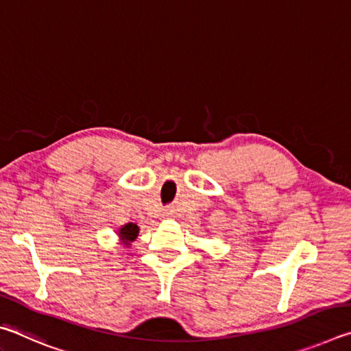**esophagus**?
Wrapping results in <instances>:
<instances>
[{"instance_id":"1","label":"esophagus","mask_w":351,"mask_h":351,"mask_svg":"<svg viewBox=\"0 0 351 351\" xmlns=\"http://www.w3.org/2000/svg\"><path fill=\"white\" fill-rule=\"evenodd\" d=\"M164 215H165V217H171V215H173V209H165Z\"/></svg>"}]
</instances>
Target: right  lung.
<instances>
[{
    "instance_id": "obj_1",
    "label": "right lung",
    "mask_w": 351,
    "mask_h": 351,
    "mask_svg": "<svg viewBox=\"0 0 351 351\" xmlns=\"http://www.w3.org/2000/svg\"><path fill=\"white\" fill-rule=\"evenodd\" d=\"M117 235L119 239H121V243L125 247L132 246V243L138 239L139 235V228L136 226L134 223H128V224H123L121 228L117 229Z\"/></svg>"
}]
</instances>
